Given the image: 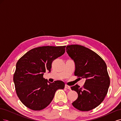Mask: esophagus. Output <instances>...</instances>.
<instances>
[{
  "mask_svg": "<svg viewBox=\"0 0 121 121\" xmlns=\"http://www.w3.org/2000/svg\"><path fill=\"white\" fill-rule=\"evenodd\" d=\"M65 88L68 89H71V87L68 86L67 85H65Z\"/></svg>",
  "mask_w": 121,
  "mask_h": 121,
  "instance_id": "1",
  "label": "esophagus"
}]
</instances>
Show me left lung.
I'll return each mask as SVG.
<instances>
[{
	"label": "left lung",
	"mask_w": 121,
	"mask_h": 121,
	"mask_svg": "<svg viewBox=\"0 0 121 121\" xmlns=\"http://www.w3.org/2000/svg\"><path fill=\"white\" fill-rule=\"evenodd\" d=\"M66 52L75 63V75L86 80L82 88L71 87L78 94L72 104L80 111H90L103 101L108 93L110 80L107 65L96 53L83 46L68 45Z\"/></svg>",
	"instance_id": "1"
}]
</instances>
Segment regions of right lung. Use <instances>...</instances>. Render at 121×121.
I'll use <instances>...</instances> for the list:
<instances>
[{
    "mask_svg": "<svg viewBox=\"0 0 121 121\" xmlns=\"http://www.w3.org/2000/svg\"><path fill=\"white\" fill-rule=\"evenodd\" d=\"M65 46H42L29 50L16 64L13 82L21 102L27 108L40 111L48 106L58 89H63L61 81L50 83L43 78L51 71L52 61L65 52Z\"/></svg>",
    "mask_w": 121,
    "mask_h": 121,
    "instance_id": "right-lung-1",
    "label": "right lung"
}]
</instances>
